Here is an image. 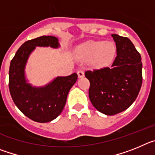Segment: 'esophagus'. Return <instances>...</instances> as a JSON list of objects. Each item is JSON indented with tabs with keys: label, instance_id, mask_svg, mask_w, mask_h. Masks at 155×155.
Masks as SVG:
<instances>
[{
	"label": "esophagus",
	"instance_id": "34e87169",
	"mask_svg": "<svg viewBox=\"0 0 155 155\" xmlns=\"http://www.w3.org/2000/svg\"><path fill=\"white\" fill-rule=\"evenodd\" d=\"M78 78H83L84 76V72L82 70H79L78 71Z\"/></svg>",
	"mask_w": 155,
	"mask_h": 155
}]
</instances>
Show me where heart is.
<instances>
[{
	"label": "heart",
	"mask_w": 155,
	"mask_h": 155,
	"mask_svg": "<svg viewBox=\"0 0 155 155\" xmlns=\"http://www.w3.org/2000/svg\"><path fill=\"white\" fill-rule=\"evenodd\" d=\"M78 54L85 61L91 59V64L96 68H103L113 62L116 53L114 42L88 41L77 49Z\"/></svg>",
	"instance_id": "obj_1"
}]
</instances>
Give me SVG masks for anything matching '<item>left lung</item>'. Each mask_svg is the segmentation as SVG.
<instances>
[{"instance_id":"obj_1","label":"left lung","mask_w":155,"mask_h":155,"mask_svg":"<svg viewBox=\"0 0 155 155\" xmlns=\"http://www.w3.org/2000/svg\"><path fill=\"white\" fill-rule=\"evenodd\" d=\"M116 56L111 68L87 71L89 98L100 113L107 116L128 109L137 97L142 85L140 54L128 38L112 34Z\"/></svg>"}]
</instances>
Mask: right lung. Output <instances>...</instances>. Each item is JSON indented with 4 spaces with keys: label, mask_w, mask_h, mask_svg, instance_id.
Returning a JSON list of instances; mask_svg holds the SVG:
<instances>
[{
    "label": "right lung",
    "mask_w": 155,
    "mask_h": 155,
    "mask_svg": "<svg viewBox=\"0 0 155 155\" xmlns=\"http://www.w3.org/2000/svg\"><path fill=\"white\" fill-rule=\"evenodd\" d=\"M37 46L58 49L61 45L57 37L51 35L38 37L23 43L11 61L9 90L14 102L25 116L38 123H47L61 113L78 74L57 77L41 87L28 83L25 67L30 54Z\"/></svg>",
    "instance_id": "add662e5"
}]
</instances>
